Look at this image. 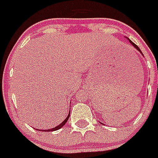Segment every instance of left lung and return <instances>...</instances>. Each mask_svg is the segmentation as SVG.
<instances>
[{"label": "left lung", "instance_id": "obj_1", "mask_svg": "<svg viewBox=\"0 0 158 158\" xmlns=\"http://www.w3.org/2000/svg\"><path fill=\"white\" fill-rule=\"evenodd\" d=\"M129 42L131 43V44H132V45H133V47H134V48H137V50L139 51V52H141V50H140V48H138V46H137V45H136V44H134V43H133V41H132V40H129ZM142 55H143V54H142Z\"/></svg>", "mask_w": 158, "mask_h": 158}]
</instances>
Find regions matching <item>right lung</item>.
<instances>
[{"instance_id":"1","label":"right lung","mask_w":158,"mask_h":158,"mask_svg":"<svg viewBox=\"0 0 158 158\" xmlns=\"http://www.w3.org/2000/svg\"><path fill=\"white\" fill-rule=\"evenodd\" d=\"M69 115H70V113H69V114L68 117H67V118H66L65 119H64V121H63L62 122H61V123L60 124V125H57V126H56V127H55V128H52V129H47V130H43V131H48V132H49V131H56V130H57V129H60V128L62 127V126H64V124H65L66 122H67V121H68V120H69Z\"/></svg>"}]
</instances>
